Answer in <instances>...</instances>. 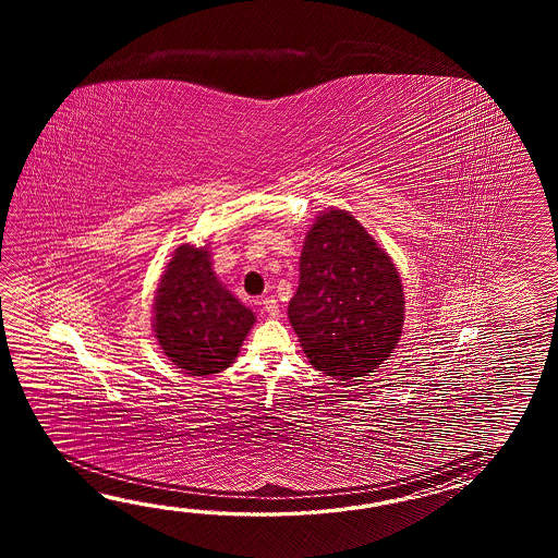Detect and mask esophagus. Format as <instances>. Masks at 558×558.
I'll return each instance as SVG.
<instances>
[{
  "label": "esophagus",
  "mask_w": 558,
  "mask_h": 558,
  "mask_svg": "<svg viewBox=\"0 0 558 558\" xmlns=\"http://www.w3.org/2000/svg\"><path fill=\"white\" fill-rule=\"evenodd\" d=\"M263 311L275 319V317H279V303L275 301L274 296H265L263 299Z\"/></svg>",
  "instance_id": "obj_1"
}]
</instances>
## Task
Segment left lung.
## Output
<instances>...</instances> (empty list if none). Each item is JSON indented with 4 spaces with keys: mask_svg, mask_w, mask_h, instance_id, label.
Wrapping results in <instances>:
<instances>
[{
    "mask_svg": "<svg viewBox=\"0 0 558 558\" xmlns=\"http://www.w3.org/2000/svg\"><path fill=\"white\" fill-rule=\"evenodd\" d=\"M289 320L311 365L351 383L379 367L403 332V283L391 257L343 209L308 229Z\"/></svg>",
    "mask_w": 558,
    "mask_h": 558,
    "instance_id": "obj_1",
    "label": "left lung"
}]
</instances>
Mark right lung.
Here are the masks:
<instances>
[{
    "instance_id": "right-lung-1",
    "label": "right lung",
    "mask_w": 558,
    "mask_h": 558,
    "mask_svg": "<svg viewBox=\"0 0 558 558\" xmlns=\"http://www.w3.org/2000/svg\"><path fill=\"white\" fill-rule=\"evenodd\" d=\"M211 253L179 245L157 287L154 331L169 361L185 375H214L235 363L255 315L211 269Z\"/></svg>"
}]
</instances>
